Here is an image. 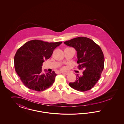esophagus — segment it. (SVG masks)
Wrapping results in <instances>:
<instances>
[{"label": "esophagus", "instance_id": "1", "mask_svg": "<svg viewBox=\"0 0 124 124\" xmlns=\"http://www.w3.org/2000/svg\"><path fill=\"white\" fill-rule=\"evenodd\" d=\"M60 73H62V74H65L66 75H68L69 74L68 72H60Z\"/></svg>", "mask_w": 124, "mask_h": 124}]
</instances>
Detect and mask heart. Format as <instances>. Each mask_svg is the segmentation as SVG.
<instances>
[{
    "instance_id": "heart-1",
    "label": "heart",
    "mask_w": 124,
    "mask_h": 124,
    "mask_svg": "<svg viewBox=\"0 0 124 124\" xmlns=\"http://www.w3.org/2000/svg\"><path fill=\"white\" fill-rule=\"evenodd\" d=\"M65 69H66V68H65V67H63L61 68V70H65Z\"/></svg>"
}]
</instances>
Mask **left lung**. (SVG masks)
Instances as JSON below:
<instances>
[{"mask_svg": "<svg viewBox=\"0 0 124 124\" xmlns=\"http://www.w3.org/2000/svg\"><path fill=\"white\" fill-rule=\"evenodd\" d=\"M77 52L78 69L85 70L82 76L77 74L74 82L69 83L71 88L80 92L91 89L98 81L104 68L105 59L100 46L86 37H78L64 42Z\"/></svg>", "mask_w": 124, "mask_h": 124, "instance_id": "obj_1", "label": "left lung"}]
</instances>
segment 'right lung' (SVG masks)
Here are the masks:
<instances>
[{
	"label": "right lung",
	"mask_w": 124,
	"mask_h": 124,
	"mask_svg": "<svg viewBox=\"0 0 124 124\" xmlns=\"http://www.w3.org/2000/svg\"><path fill=\"white\" fill-rule=\"evenodd\" d=\"M62 43L35 39L27 42L18 49L14 59L15 69L25 86L41 92L53 85L57 74L54 71L42 72V66Z\"/></svg>",
	"instance_id": "right-lung-1"
}]
</instances>
